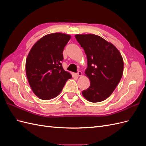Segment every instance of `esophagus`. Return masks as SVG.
<instances>
[{
    "mask_svg": "<svg viewBox=\"0 0 146 146\" xmlns=\"http://www.w3.org/2000/svg\"><path fill=\"white\" fill-rule=\"evenodd\" d=\"M76 75L77 76H82V72L80 71V70H78V71L77 72V73L76 74Z\"/></svg>",
    "mask_w": 146,
    "mask_h": 146,
    "instance_id": "esophagus-1",
    "label": "esophagus"
}]
</instances>
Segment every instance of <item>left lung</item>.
<instances>
[{
	"instance_id": "1",
	"label": "left lung",
	"mask_w": 146,
	"mask_h": 146,
	"mask_svg": "<svg viewBox=\"0 0 146 146\" xmlns=\"http://www.w3.org/2000/svg\"><path fill=\"white\" fill-rule=\"evenodd\" d=\"M77 41L85 50L88 68L85 74L90 86L82 92L91 102H99L111 95L123 74V61L120 52L111 43L93 34L76 35Z\"/></svg>"
}]
</instances>
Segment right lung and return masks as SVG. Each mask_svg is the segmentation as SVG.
Masks as SVG:
<instances>
[{
    "instance_id": "obj_1",
    "label": "right lung",
    "mask_w": 146,
    "mask_h": 146,
    "mask_svg": "<svg viewBox=\"0 0 146 146\" xmlns=\"http://www.w3.org/2000/svg\"><path fill=\"white\" fill-rule=\"evenodd\" d=\"M69 35H46L35 44L26 60L25 70L30 86L39 99L49 100L58 96L72 76L63 69L64 48Z\"/></svg>"
}]
</instances>
